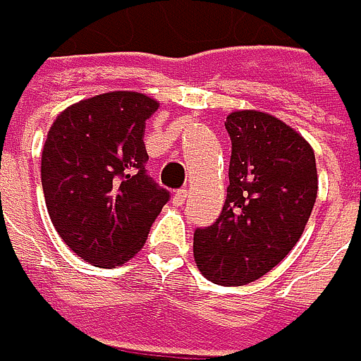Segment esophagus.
I'll return each mask as SVG.
<instances>
[{"mask_svg": "<svg viewBox=\"0 0 361 361\" xmlns=\"http://www.w3.org/2000/svg\"><path fill=\"white\" fill-rule=\"evenodd\" d=\"M187 197H188V190L187 188H180V190H176V192H174V204H176V207H183V204H185V201H187Z\"/></svg>", "mask_w": 361, "mask_h": 361, "instance_id": "34e87169", "label": "esophagus"}]
</instances>
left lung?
<instances>
[{"label": "left lung", "instance_id": "obj_1", "mask_svg": "<svg viewBox=\"0 0 361 361\" xmlns=\"http://www.w3.org/2000/svg\"><path fill=\"white\" fill-rule=\"evenodd\" d=\"M231 164L221 216L195 231L192 253L216 285H247L269 273L301 239L317 197L312 145L259 110L231 112Z\"/></svg>", "mask_w": 361, "mask_h": 361}]
</instances>
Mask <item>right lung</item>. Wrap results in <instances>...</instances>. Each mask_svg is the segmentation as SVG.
<instances>
[{"label": "right lung", "instance_id": "obj_1", "mask_svg": "<svg viewBox=\"0 0 361 361\" xmlns=\"http://www.w3.org/2000/svg\"><path fill=\"white\" fill-rule=\"evenodd\" d=\"M159 102L130 90L68 106L42 150V187L63 243L90 265L112 269L145 247L169 201L145 171L146 120Z\"/></svg>", "mask_w": 361, "mask_h": 361}]
</instances>
